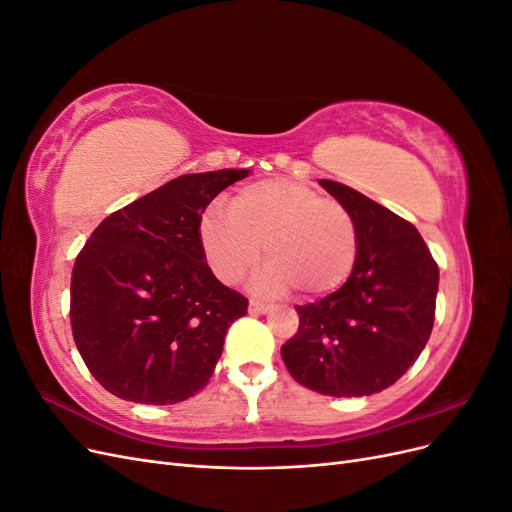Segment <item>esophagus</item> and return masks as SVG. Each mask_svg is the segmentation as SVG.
Returning a JSON list of instances; mask_svg holds the SVG:
<instances>
[{"instance_id": "esophagus-1", "label": "esophagus", "mask_w": 512, "mask_h": 512, "mask_svg": "<svg viewBox=\"0 0 512 512\" xmlns=\"http://www.w3.org/2000/svg\"><path fill=\"white\" fill-rule=\"evenodd\" d=\"M271 307H273V305L256 301V299L250 301V312H252V314H267V312H271Z\"/></svg>"}]
</instances>
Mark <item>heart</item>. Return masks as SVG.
<instances>
[{
  "label": "heart",
  "mask_w": 512,
  "mask_h": 512,
  "mask_svg": "<svg viewBox=\"0 0 512 512\" xmlns=\"http://www.w3.org/2000/svg\"><path fill=\"white\" fill-rule=\"evenodd\" d=\"M211 271L224 284H237L260 260L267 269L260 288L297 290L316 299L342 288L359 260V230L337 200L292 179H265L232 196L228 211L209 207L198 226Z\"/></svg>",
  "instance_id": "1"
}]
</instances>
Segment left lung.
Returning <instances> with one entry per match:
<instances>
[{
	"label": "left lung",
	"mask_w": 512,
	"mask_h": 512,
	"mask_svg": "<svg viewBox=\"0 0 512 512\" xmlns=\"http://www.w3.org/2000/svg\"><path fill=\"white\" fill-rule=\"evenodd\" d=\"M359 230L348 282L297 305L299 331L282 346L290 376L316 393L363 397L389 389L423 352L440 271L418 230L344 183L318 181Z\"/></svg>",
	"instance_id": "1"
}]
</instances>
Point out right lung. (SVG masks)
<instances>
[{
  "mask_svg": "<svg viewBox=\"0 0 512 512\" xmlns=\"http://www.w3.org/2000/svg\"><path fill=\"white\" fill-rule=\"evenodd\" d=\"M247 175H181L91 232L72 269L70 324L108 393L168 406L207 386L247 299L213 275L198 226L211 200Z\"/></svg>",
  "mask_w": 512,
  "mask_h": 512,
  "instance_id": "obj_1",
  "label": "right lung"
}]
</instances>
